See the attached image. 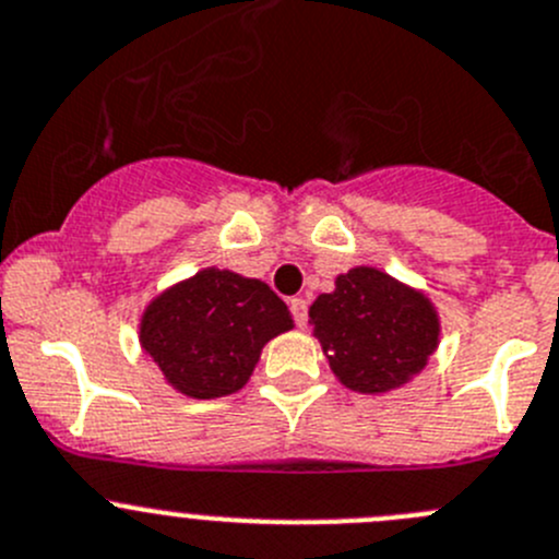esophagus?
<instances>
[{
  "instance_id": "obj_1",
  "label": "esophagus",
  "mask_w": 559,
  "mask_h": 559,
  "mask_svg": "<svg viewBox=\"0 0 559 559\" xmlns=\"http://www.w3.org/2000/svg\"><path fill=\"white\" fill-rule=\"evenodd\" d=\"M289 311L292 317H295V325L306 328V322H309V304H306L304 297H292Z\"/></svg>"
}]
</instances>
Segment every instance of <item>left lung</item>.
I'll return each mask as SVG.
<instances>
[{
	"label": "left lung",
	"instance_id": "1",
	"mask_svg": "<svg viewBox=\"0 0 559 559\" xmlns=\"http://www.w3.org/2000/svg\"><path fill=\"white\" fill-rule=\"evenodd\" d=\"M309 317L336 378L364 394L403 385L438 344L430 300L374 267L338 275Z\"/></svg>",
	"mask_w": 559,
	"mask_h": 559
}]
</instances>
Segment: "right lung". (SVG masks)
<instances>
[{"instance_id": "add662e5", "label": "right lung", "mask_w": 559, "mask_h": 559, "mask_svg": "<svg viewBox=\"0 0 559 559\" xmlns=\"http://www.w3.org/2000/svg\"><path fill=\"white\" fill-rule=\"evenodd\" d=\"M289 328V309L267 284L212 267L156 297L140 344L174 389L215 400L242 389L264 344Z\"/></svg>"}]
</instances>
